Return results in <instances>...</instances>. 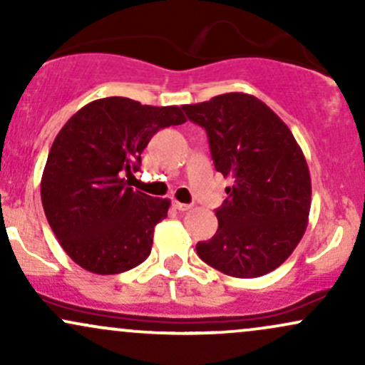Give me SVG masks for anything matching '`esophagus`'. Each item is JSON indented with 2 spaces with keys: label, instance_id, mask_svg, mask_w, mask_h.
Listing matches in <instances>:
<instances>
[{
  "label": "esophagus",
  "instance_id": "esophagus-1",
  "mask_svg": "<svg viewBox=\"0 0 365 365\" xmlns=\"http://www.w3.org/2000/svg\"><path fill=\"white\" fill-rule=\"evenodd\" d=\"M173 207L178 209V211H188V209H190L192 206H190V204H183V202H178V200H175Z\"/></svg>",
  "mask_w": 365,
  "mask_h": 365
}]
</instances>
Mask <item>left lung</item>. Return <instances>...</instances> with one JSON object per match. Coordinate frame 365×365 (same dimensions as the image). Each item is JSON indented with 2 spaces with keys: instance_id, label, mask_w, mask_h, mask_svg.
Returning a JSON list of instances; mask_svg holds the SVG:
<instances>
[{
  "instance_id": "left-lung-1",
  "label": "left lung",
  "mask_w": 365,
  "mask_h": 365,
  "mask_svg": "<svg viewBox=\"0 0 365 365\" xmlns=\"http://www.w3.org/2000/svg\"><path fill=\"white\" fill-rule=\"evenodd\" d=\"M207 133L215 168L232 178L216 209L215 237L195 245L215 269L235 278L267 274L302 240L311 175L290 128L261 99L230 92L182 106Z\"/></svg>"
}]
</instances>
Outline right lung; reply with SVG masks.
<instances>
[{"label": "right lung", "instance_id": "right-lung-1", "mask_svg": "<svg viewBox=\"0 0 365 365\" xmlns=\"http://www.w3.org/2000/svg\"><path fill=\"white\" fill-rule=\"evenodd\" d=\"M178 106L104 98L78 110L54 139L41 180L53 233L73 262L118 274L149 257L170 200L133 190L130 178L158 130L185 123Z\"/></svg>", "mask_w": 365, "mask_h": 365}]
</instances>
